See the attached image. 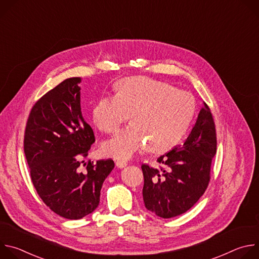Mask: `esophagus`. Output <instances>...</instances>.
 Instances as JSON below:
<instances>
[{
    "label": "esophagus",
    "instance_id": "1",
    "mask_svg": "<svg viewBox=\"0 0 259 259\" xmlns=\"http://www.w3.org/2000/svg\"><path fill=\"white\" fill-rule=\"evenodd\" d=\"M116 165H117L118 168H125L128 164L126 162H123V161H117Z\"/></svg>",
    "mask_w": 259,
    "mask_h": 259
}]
</instances>
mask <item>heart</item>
I'll use <instances>...</instances> for the list:
<instances>
[{
    "mask_svg": "<svg viewBox=\"0 0 259 259\" xmlns=\"http://www.w3.org/2000/svg\"><path fill=\"white\" fill-rule=\"evenodd\" d=\"M191 93L147 77H132L116 85V95L100 97L92 110L95 126L113 133L131 115L133 122L104 141L101 152L117 160H129L147 144L159 153L169 150L182 136L195 113Z\"/></svg>",
    "mask_w": 259,
    "mask_h": 259,
    "instance_id": "heart-1",
    "label": "heart"
}]
</instances>
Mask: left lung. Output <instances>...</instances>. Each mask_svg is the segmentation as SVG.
<instances>
[{
	"instance_id": "left-lung-1",
	"label": "left lung",
	"mask_w": 259,
	"mask_h": 259,
	"mask_svg": "<svg viewBox=\"0 0 259 259\" xmlns=\"http://www.w3.org/2000/svg\"><path fill=\"white\" fill-rule=\"evenodd\" d=\"M216 144L213 117L204 102L186 141L157 160L161 167L141 166L146 209L162 218L175 217L191 209L209 184Z\"/></svg>"
}]
</instances>
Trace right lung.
Here are the masks:
<instances>
[{"instance_id":"1","label":"right lung","mask_w":259,"mask_h":259,"mask_svg":"<svg viewBox=\"0 0 259 259\" xmlns=\"http://www.w3.org/2000/svg\"><path fill=\"white\" fill-rule=\"evenodd\" d=\"M81 78H69L32 106L24 132V154L33 187L43 202L66 219H81L98 206L113 160L81 161L95 141L81 110ZM86 165V164H85Z\"/></svg>"}]
</instances>
